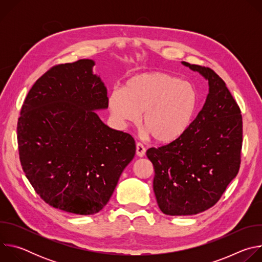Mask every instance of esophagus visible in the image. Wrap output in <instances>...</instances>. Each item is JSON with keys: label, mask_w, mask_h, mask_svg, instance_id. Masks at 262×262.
Listing matches in <instances>:
<instances>
[{"label": "esophagus", "mask_w": 262, "mask_h": 262, "mask_svg": "<svg viewBox=\"0 0 262 262\" xmlns=\"http://www.w3.org/2000/svg\"><path fill=\"white\" fill-rule=\"evenodd\" d=\"M145 152H146V150H145L144 146L141 143H138L137 146H136V154H137V156L139 158H143L145 156Z\"/></svg>", "instance_id": "obj_1"}]
</instances>
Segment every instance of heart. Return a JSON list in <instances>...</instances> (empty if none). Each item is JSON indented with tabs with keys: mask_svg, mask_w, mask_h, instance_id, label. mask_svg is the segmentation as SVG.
Listing matches in <instances>:
<instances>
[{
	"mask_svg": "<svg viewBox=\"0 0 262 262\" xmlns=\"http://www.w3.org/2000/svg\"><path fill=\"white\" fill-rule=\"evenodd\" d=\"M198 106L194 86L162 71L143 72L108 95V110L121 128L140 120L145 136L157 143L178 139L191 125Z\"/></svg>",
	"mask_w": 262,
	"mask_h": 262,
	"instance_id": "b5f03b06",
	"label": "heart"
}]
</instances>
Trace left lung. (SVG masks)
I'll use <instances>...</instances> for the list:
<instances>
[{
	"label": "left lung",
	"mask_w": 262,
	"mask_h": 262,
	"mask_svg": "<svg viewBox=\"0 0 262 262\" xmlns=\"http://www.w3.org/2000/svg\"><path fill=\"white\" fill-rule=\"evenodd\" d=\"M208 82L202 110L178 139L149 148L154 191L168 215H192L213 206L236 176L241 164L243 119L230 91L207 67L181 62Z\"/></svg>",
	"instance_id": "8db88e82"
}]
</instances>
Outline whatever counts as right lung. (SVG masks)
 <instances>
[{
	"mask_svg": "<svg viewBox=\"0 0 262 262\" xmlns=\"http://www.w3.org/2000/svg\"><path fill=\"white\" fill-rule=\"evenodd\" d=\"M82 59L53 67L29 91L17 122L26 177L49 205L89 215L101 210L136 154L133 137L107 126L106 88Z\"/></svg>",
	"mask_w": 262,
	"mask_h": 262,
	"instance_id": "1",
	"label": "right lung"
}]
</instances>
